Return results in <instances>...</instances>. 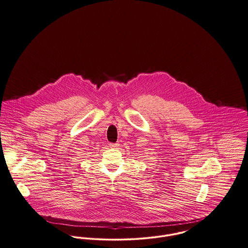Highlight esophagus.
I'll return each mask as SVG.
<instances>
[{"mask_svg":"<svg viewBox=\"0 0 248 248\" xmlns=\"http://www.w3.org/2000/svg\"><path fill=\"white\" fill-rule=\"evenodd\" d=\"M118 146H119V144H118V143H111V144H110V147H111V148H113V149L117 148Z\"/></svg>","mask_w":248,"mask_h":248,"instance_id":"34e87169","label":"esophagus"}]
</instances>
